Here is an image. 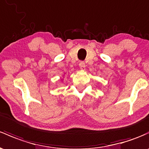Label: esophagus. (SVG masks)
<instances>
[{
    "instance_id": "34e87169",
    "label": "esophagus",
    "mask_w": 149,
    "mask_h": 149,
    "mask_svg": "<svg viewBox=\"0 0 149 149\" xmlns=\"http://www.w3.org/2000/svg\"><path fill=\"white\" fill-rule=\"evenodd\" d=\"M79 67L81 70H85L86 68V64L84 61H81L79 63Z\"/></svg>"
}]
</instances>
